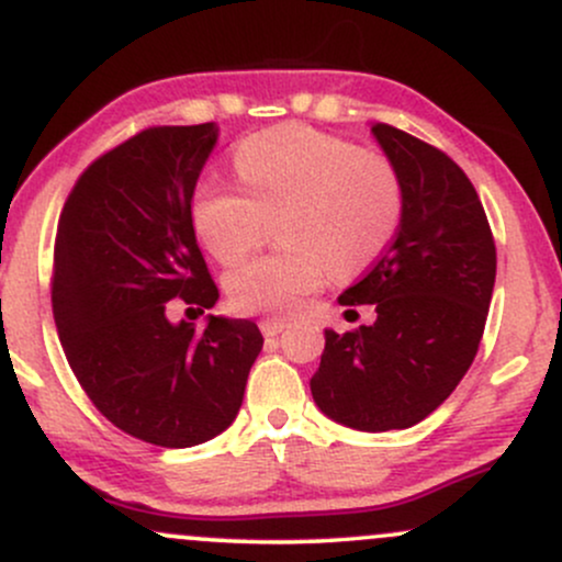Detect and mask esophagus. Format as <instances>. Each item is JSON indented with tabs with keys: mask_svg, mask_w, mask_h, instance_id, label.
I'll return each mask as SVG.
<instances>
[{
	"mask_svg": "<svg viewBox=\"0 0 562 562\" xmlns=\"http://www.w3.org/2000/svg\"><path fill=\"white\" fill-rule=\"evenodd\" d=\"M259 327H261V333L267 335V338H274V335H280L282 330H285L288 322L285 319H277V317H267V319L259 322Z\"/></svg>",
	"mask_w": 562,
	"mask_h": 562,
	"instance_id": "obj_1",
	"label": "esophagus"
}]
</instances>
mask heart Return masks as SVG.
Masks as SVG:
<instances>
[{
	"label": "heart",
	"mask_w": 562,
	"mask_h": 562,
	"mask_svg": "<svg viewBox=\"0 0 562 562\" xmlns=\"http://www.w3.org/2000/svg\"><path fill=\"white\" fill-rule=\"evenodd\" d=\"M243 190L203 179L192 195V227L224 267L243 261L280 216L282 248L240 263L227 293L243 312L288 314L327 272L351 277L389 248L404 216V182L378 150L317 132L274 126L235 147Z\"/></svg>",
	"instance_id": "obj_1"
}]
</instances>
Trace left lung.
Returning a JSON list of instances; mask_svg holds the SVG:
<instances>
[{
    "instance_id": "1",
    "label": "left lung",
    "mask_w": 562,
    "mask_h": 562,
    "mask_svg": "<svg viewBox=\"0 0 562 562\" xmlns=\"http://www.w3.org/2000/svg\"><path fill=\"white\" fill-rule=\"evenodd\" d=\"M404 182V216L389 248L340 306H375L359 330H325L312 396L348 428H412L449 398L486 327L496 248L479 192L447 153L372 124Z\"/></svg>"
}]
</instances>
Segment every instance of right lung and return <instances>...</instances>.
<instances>
[{
    "mask_svg": "<svg viewBox=\"0 0 562 562\" xmlns=\"http://www.w3.org/2000/svg\"><path fill=\"white\" fill-rule=\"evenodd\" d=\"M214 124L150 126L87 166L55 237L53 314L92 404L124 434L184 449L227 430L263 338L250 319L173 325L169 301L218 299L192 227Z\"/></svg>",
    "mask_w": 562,
    "mask_h": 562,
    "instance_id": "right-lung-1",
    "label": "right lung"
}]
</instances>
